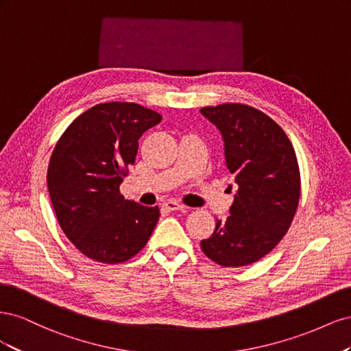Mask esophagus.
Returning <instances> with one entry per match:
<instances>
[{
  "instance_id": "34e87169",
  "label": "esophagus",
  "mask_w": 351,
  "mask_h": 351,
  "mask_svg": "<svg viewBox=\"0 0 351 351\" xmlns=\"http://www.w3.org/2000/svg\"><path fill=\"white\" fill-rule=\"evenodd\" d=\"M164 208L168 210H180V209H184L186 206L177 200H167L164 204Z\"/></svg>"
}]
</instances>
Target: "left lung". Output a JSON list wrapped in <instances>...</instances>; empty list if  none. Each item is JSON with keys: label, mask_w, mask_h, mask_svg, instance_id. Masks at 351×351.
<instances>
[{"label": "left lung", "mask_w": 351, "mask_h": 351, "mask_svg": "<svg viewBox=\"0 0 351 351\" xmlns=\"http://www.w3.org/2000/svg\"><path fill=\"white\" fill-rule=\"evenodd\" d=\"M224 139L226 164L239 189L226 222L200 241L224 268L252 265L282 240L300 199V169L289 136L269 115L244 104L200 110Z\"/></svg>", "instance_id": "left-lung-1"}]
</instances>
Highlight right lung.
I'll use <instances>...</instances> for the list:
<instances>
[{
	"label": "right lung",
	"mask_w": 351,
	"mask_h": 351,
	"mask_svg": "<svg viewBox=\"0 0 351 351\" xmlns=\"http://www.w3.org/2000/svg\"><path fill=\"white\" fill-rule=\"evenodd\" d=\"M162 120L134 102L98 104L61 134L49 158L47 183L58 224L84 256L121 263L149 240L159 208L120 193L134 164L139 137Z\"/></svg>",
	"instance_id": "right-lung-1"
}]
</instances>
